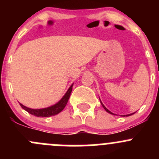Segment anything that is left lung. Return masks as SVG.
Instances as JSON below:
<instances>
[{"label":"left lung","mask_w":159,"mask_h":159,"mask_svg":"<svg viewBox=\"0 0 159 159\" xmlns=\"http://www.w3.org/2000/svg\"><path fill=\"white\" fill-rule=\"evenodd\" d=\"M99 99H100V98H99ZM100 101H101V100H100ZM101 104H102V107H103V108H105V111H107V112H108V113L111 114V115H114V114H113V113H112V112H111V111H109V110H108V108H106V107H105V105H103V103H102V102H101ZM134 113H132V114H129V115H121V116H123V117H125V116H129V115H133V114H134Z\"/></svg>","instance_id":"1"}]
</instances>
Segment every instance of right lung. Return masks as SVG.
I'll return each instance as SVG.
<instances>
[{"instance_id": "obj_1", "label": "right lung", "mask_w": 159, "mask_h": 159, "mask_svg": "<svg viewBox=\"0 0 159 159\" xmlns=\"http://www.w3.org/2000/svg\"><path fill=\"white\" fill-rule=\"evenodd\" d=\"M73 84L70 86V88L68 89L67 92L65 93V95L61 98L60 101L58 102H57L54 105H51V106L48 107V108H40V109H34V108H30L28 107L25 106V105H22L21 103L20 104V107H21L23 109H25L26 111H28V113L31 114V115H35L37 117H41V118H44V117H51L54 116V115H57V114L60 113L62 110L65 108V107L66 106L67 103L68 102V99H69L70 93L72 91V87H73Z\"/></svg>"}]
</instances>
